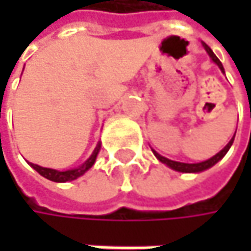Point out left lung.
Masks as SVG:
<instances>
[{"mask_svg": "<svg viewBox=\"0 0 251 251\" xmlns=\"http://www.w3.org/2000/svg\"><path fill=\"white\" fill-rule=\"evenodd\" d=\"M203 48L206 49V52H208V55L212 58V61L221 68V71L224 73V67H223V64H221V61L217 58V55L211 50V48L208 46V45H205L203 43ZM235 136V135H234ZM234 136H232V139L226 144V147H224V150H221L217 155H214L212 158H209V160H206V161H202V163H196V164H187V163H178V161H173V160H169V158H166V157H161L160 154H157L155 151H154V154H155V157L161 161V163H164V164H167L170 169H173L176 172H181V173H199V172H203V170H206V169H209V167H212L214 164H217L224 155L226 154V151L229 150V147L232 145V142H234Z\"/></svg>", "mask_w": 251, "mask_h": 251, "instance_id": "left-lung-1", "label": "left lung"}]
</instances>
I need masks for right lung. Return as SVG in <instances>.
<instances>
[{
	"mask_svg": "<svg viewBox=\"0 0 251 251\" xmlns=\"http://www.w3.org/2000/svg\"><path fill=\"white\" fill-rule=\"evenodd\" d=\"M99 150H100V145H97V148L94 150V152L91 154V157L78 169H74V170H67V172H58V170H52V169H46V167H40L37 164H31L30 166L39 173L40 176L52 180V181H58V183H64V181H71V180H75L76 177L82 176L88 169H91V166L94 164L96 161V157L99 154Z\"/></svg>",
	"mask_w": 251,
	"mask_h": 251,
	"instance_id": "right-lung-1",
	"label": "right lung"
}]
</instances>
